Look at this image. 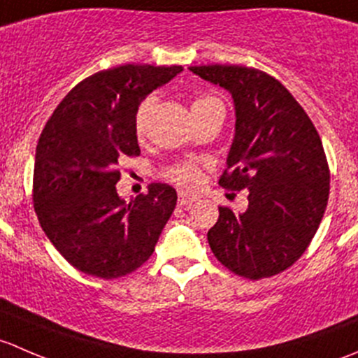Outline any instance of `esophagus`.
I'll return each instance as SVG.
<instances>
[{
    "label": "esophagus",
    "mask_w": 358,
    "mask_h": 358,
    "mask_svg": "<svg viewBox=\"0 0 358 358\" xmlns=\"http://www.w3.org/2000/svg\"><path fill=\"white\" fill-rule=\"evenodd\" d=\"M197 201V196H192V194H187V192H180L178 194V202L180 206H183V208H190L192 206V202Z\"/></svg>",
    "instance_id": "esophagus-1"
}]
</instances>
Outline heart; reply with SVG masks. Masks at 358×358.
Instances as JSON below:
<instances>
[{"label":"heart","mask_w":358,"mask_h":358,"mask_svg":"<svg viewBox=\"0 0 358 358\" xmlns=\"http://www.w3.org/2000/svg\"><path fill=\"white\" fill-rule=\"evenodd\" d=\"M154 106V99H145L138 106L135 114V129L138 135H142L143 129H145L147 117H149V112ZM215 109H223V103L220 102L216 96L213 95H199L192 100L190 103V110H192V115L202 114V112H209ZM169 178L173 182L180 183L183 187H196L201 180V168L197 162H182V164L175 166V168L169 171Z\"/></svg>","instance_id":"heart-1"}]
</instances>
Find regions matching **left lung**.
I'll use <instances>...</instances> for the list:
<instances>
[{
	"mask_svg": "<svg viewBox=\"0 0 358 358\" xmlns=\"http://www.w3.org/2000/svg\"><path fill=\"white\" fill-rule=\"evenodd\" d=\"M190 71L232 95L236 135L220 185L249 192L244 213L220 208L209 248L246 279L284 272L312 243L329 199L319 133L286 86L266 72L220 64Z\"/></svg>",
	"mask_w": 358,
	"mask_h": 358,
	"instance_id": "8db88e82",
	"label": "left lung"
}]
</instances>
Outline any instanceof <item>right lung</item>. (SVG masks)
Returning a JSON list of instances; mask_svg holds the SVG:
<instances>
[{
    "mask_svg": "<svg viewBox=\"0 0 358 358\" xmlns=\"http://www.w3.org/2000/svg\"><path fill=\"white\" fill-rule=\"evenodd\" d=\"M182 66H119L83 79L46 122L34 159L32 199L41 229L74 268L117 279L142 266L176 206V190L150 183L126 202L117 164L140 156L135 114Z\"/></svg>",
    "mask_w": 358,
    "mask_h": 358,
    "instance_id": "1",
    "label": "right lung"
}]
</instances>
